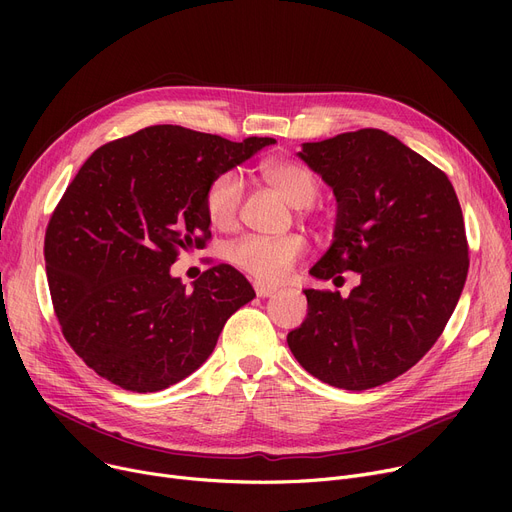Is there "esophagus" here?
I'll return each mask as SVG.
<instances>
[{"mask_svg":"<svg viewBox=\"0 0 512 512\" xmlns=\"http://www.w3.org/2000/svg\"><path fill=\"white\" fill-rule=\"evenodd\" d=\"M255 292H257V297H261V299H267V297H272V294L276 292V288H272V286H265V284H255Z\"/></svg>","mask_w":512,"mask_h":512,"instance_id":"esophagus-1","label":"esophagus"}]
</instances>
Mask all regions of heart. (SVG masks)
Segmentation results:
<instances>
[{
	"label": "heart",
	"mask_w": 512,
	"mask_h": 512,
	"mask_svg": "<svg viewBox=\"0 0 512 512\" xmlns=\"http://www.w3.org/2000/svg\"><path fill=\"white\" fill-rule=\"evenodd\" d=\"M259 170L263 180L297 209L313 205L321 191L317 174L294 159H267ZM240 203L242 180L236 172H222L209 182L205 191V213L215 228H230L238 218ZM305 249V238L299 234L278 238L245 236L232 245L230 259L251 278L265 284H278L292 272V267L305 255Z\"/></svg>",
	"instance_id": "1"
}]
</instances>
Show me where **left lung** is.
Here are the masks:
<instances>
[{
  "label": "left lung",
  "mask_w": 512,
  "mask_h": 512,
  "mask_svg": "<svg viewBox=\"0 0 512 512\" xmlns=\"http://www.w3.org/2000/svg\"><path fill=\"white\" fill-rule=\"evenodd\" d=\"M299 157L338 203L332 245L309 274L357 272L361 284L346 299L305 290L288 346L330 386H382L434 346L459 303L469 270L459 199L442 170L378 128L303 143Z\"/></svg>",
  "instance_id": "obj_1"
}]
</instances>
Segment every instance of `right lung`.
I'll return each mask as SVG.
<instances>
[{
	"instance_id": "1",
	"label": "right lung",
	"mask_w": 512,
	"mask_h": 512,
	"mask_svg": "<svg viewBox=\"0 0 512 512\" xmlns=\"http://www.w3.org/2000/svg\"><path fill=\"white\" fill-rule=\"evenodd\" d=\"M274 143L161 124L99 147L78 170L47 224L45 270L64 338L101 378L132 392L184 380L253 301L232 265L193 290L170 265L211 236L209 182Z\"/></svg>"
}]
</instances>
